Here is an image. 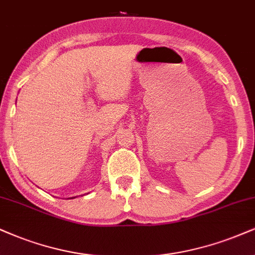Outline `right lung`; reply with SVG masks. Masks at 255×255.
<instances>
[{"instance_id":"add662e5","label":"right lung","mask_w":255,"mask_h":255,"mask_svg":"<svg viewBox=\"0 0 255 255\" xmlns=\"http://www.w3.org/2000/svg\"><path fill=\"white\" fill-rule=\"evenodd\" d=\"M71 199H74V197H71Z\"/></svg>"}]
</instances>
